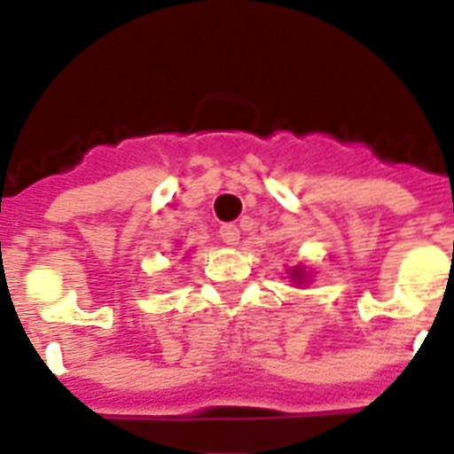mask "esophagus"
I'll use <instances>...</instances> for the list:
<instances>
[{"label": "esophagus", "mask_w": 454, "mask_h": 454, "mask_svg": "<svg viewBox=\"0 0 454 454\" xmlns=\"http://www.w3.org/2000/svg\"><path fill=\"white\" fill-rule=\"evenodd\" d=\"M220 239L227 244V247H237L239 244V227H234V224H223L220 227Z\"/></svg>", "instance_id": "obj_1"}]
</instances>
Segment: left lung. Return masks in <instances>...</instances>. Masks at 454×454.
I'll list each match as a JSON object with an SVG mask.
<instances>
[{"mask_svg": "<svg viewBox=\"0 0 454 454\" xmlns=\"http://www.w3.org/2000/svg\"><path fill=\"white\" fill-rule=\"evenodd\" d=\"M287 278H290L297 287L307 286V283L312 280V270H309L307 266H293L290 270H287Z\"/></svg>", "mask_w": 454, "mask_h": 454, "instance_id": "obj_1", "label": "left lung"}]
</instances>
